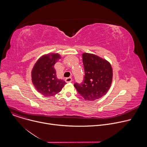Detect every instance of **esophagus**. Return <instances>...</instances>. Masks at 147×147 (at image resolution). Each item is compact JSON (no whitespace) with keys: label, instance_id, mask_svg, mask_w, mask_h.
Instances as JSON below:
<instances>
[{"label":"esophagus","instance_id":"34e87169","mask_svg":"<svg viewBox=\"0 0 147 147\" xmlns=\"http://www.w3.org/2000/svg\"><path fill=\"white\" fill-rule=\"evenodd\" d=\"M65 81L68 83V82H71L72 81V78L71 77H69V78H66L65 79Z\"/></svg>","mask_w":147,"mask_h":147}]
</instances>
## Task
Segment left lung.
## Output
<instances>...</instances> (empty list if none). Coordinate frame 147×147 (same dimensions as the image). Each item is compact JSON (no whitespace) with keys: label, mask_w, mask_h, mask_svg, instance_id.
Wrapping results in <instances>:
<instances>
[{"label":"left lung","mask_w":147,"mask_h":147,"mask_svg":"<svg viewBox=\"0 0 147 147\" xmlns=\"http://www.w3.org/2000/svg\"><path fill=\"white\" fill-rule=\"evenodd\" d=\"M82 62L85 77L81 84L74 85L78 92L86 100H95L105 95L113 79V70L110 63L96 55L83 53Z\"/></svg>","instance_id":"8db88e82"}]
</instances>
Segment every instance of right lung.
<instances>
[{"mask_svg": "<svg viewBox=\"0 0 147 147\" xmlns=\"http://www.w3.org/2000/svg\"><path fill=\"white\" fill-rule=\"evenodd\" d=\"M61 57L58 53H49L40 57L31 70V80L36 91L45 96H52L62 90L66 82L59 79L54 67Z\"/></svg>", "mask_w": 147, "mask_h": 147, "instance_id": "1", "label": "right lung"}]
</instances>
